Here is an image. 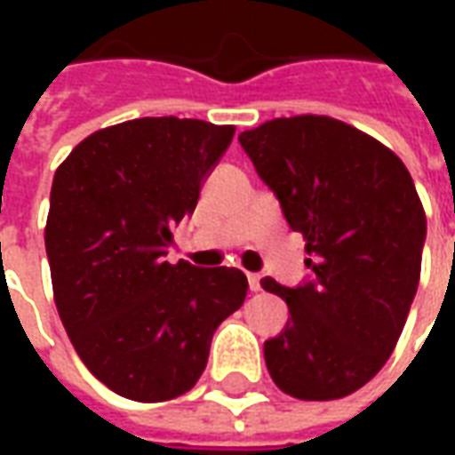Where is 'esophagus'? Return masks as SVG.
<instances>
[{"label": "esophagus", "instance_id": "34e87169", "mask_svg": "<svg viewBox=\"0 0 455 455\" xmlns=\"http://www.w3.org/2000/svg\"><path fill=\"white\" fill-rule=\"evenodd\" d=\"M248 287L253 290V292H258L260 290V275H256V273H248Z\"/></svg>", "mask_w": 455, "mask_h": 455}]
</instances>
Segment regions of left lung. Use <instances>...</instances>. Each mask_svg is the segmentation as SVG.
Wrapping results in <instances>:
<instances>
[{"label":"left lung","instance_id":"8db88e82","mask_svg":"<svg viewBox=\"0 0 455 455\" xmlns=\"http://www.w3.org/2000/svg\"><path fill=\"white\" fill-rule=\"evenodd\" d=\"M312 275L263 277L290 309L263 343L270 378L297 400H339L378 375L417 295L427 217L410 170L368 133L329 116H290L238 136Z\"/></svg>","mask_w":455,"mask_h":455}]
</instances>
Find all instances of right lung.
Listing matches in <instances>:
<instances>
[{"label": "right lung", "instance_id": "1", "mask_svg": "<svg viewBox=\"0 0 455 455\" xmlns=\"http://www.w3.org/2000/svg\"><path fill=\"white\" fill-rule=\"evenodd\" d=\"M234 126L146 116L87 136L55 170L45 253L58 315L97 380L121 397L165 402L195 387L217 326L243 305L236 267L165 260L170 228Z\"/></svg>", "mask_w": 455, "mask_h": 455}]
</instances>
